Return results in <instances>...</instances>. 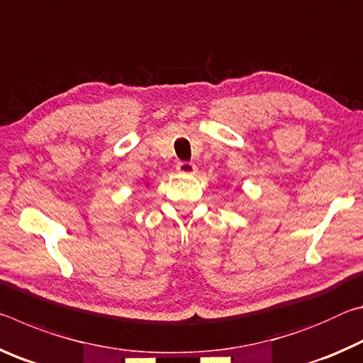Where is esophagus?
<instances>
[{
	"label": "esophagus",
	"mask_w": 363,
	"mask_h": 363,
	"mask_svg": "<svg viewBox=\"0 0 363 363\" xmlns=\"http://www.w3.org/2000/svg\"><path fill=\"white\" fill-rule=\"evenodd\" d=\"M176 169L182 174H195L196 173V167L192 162H179L176 164Z\"/></svg>",
	"instance_id": "obj_1"
}]
</instances>
